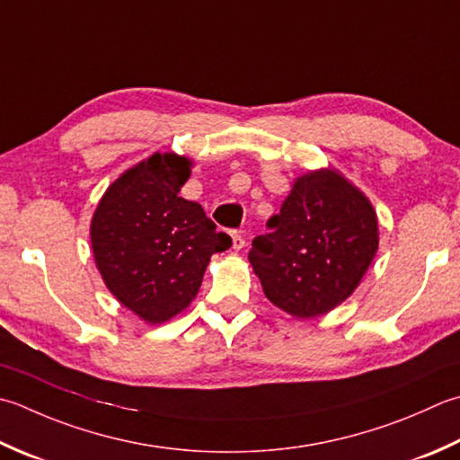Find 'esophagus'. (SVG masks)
<instances>
[{"label": "esophagus", "mask_w": 460, "mask_h": 460, "mask_svg": "<svg viewBox=\"0 0 460 460\" xmlns=\"http://www.w3.org/2000/svg\"><path fill=\"white\" fill-rule=\"evenodd\" d=\"M231 239H233V249H235V251L245 247V237H243L239 231H233L231 233Z\"/></svg>", "instance_id": "34e87169"}]
</instances>
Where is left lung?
<instances>
[{
    "instance_id": "left-lung-1",
    "label": "left lung",
    "mask_w": 460,
    "mask_h": 460,
    "mask_svg": "<svg viewBox=\"0 0 460 460\" xmlns=\"http://www.w3.org/2000/svg\"><path fill=\"white\" fill-rule=\"evenodd\" d=\"M267 227L253 239L249 261L267 299L299 319L343 303L379 247L373 205L331 169L296 179Z\"/></svg>"
}]
</instances>
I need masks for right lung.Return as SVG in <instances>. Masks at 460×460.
<instances>
[{"label": "right lung", "instance_id": "1", "mask_svg": "<svg viewBox=\"0 0 460 460\" xmlns=\"http://www.w3.org/2000/svg\"><path fill=\"white\" fill-rule=\"evenodd\" d=\"M191 161L153 153L107 189L92 219L99 273L115 299L147 323L181 313L213 253L231 247L203 207L179 197Z\"/></svg>", "mask_w": 460, "mask_h": 460}]
</instances>
